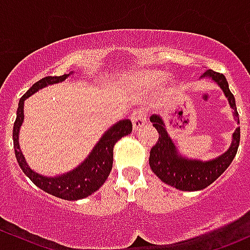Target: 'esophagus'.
<instances>
[{"mask_svg": "<svg viewBox=\"0 0 250 250\" xmlns=\"http://www.w3.org/2000/svg\"><path fill=\"white\" fill-rule=\"evenodd\" d=\"M132 122H133V129L138 130L141 127H144L146 123V115L141 110H137L132 116Z\"/></svg>", "mask_w": 250, "mask_h": 250, "instance_id": "obj_1", "label": "esophagus"}]
</instances>
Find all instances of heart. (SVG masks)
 <instances>
[{
	"label": "heart",
	"instance_id": "1",
	"mask_svg": "<svg viewBox=\"0 0 250 250\" xmlns=\"http://www.w3.org/2000/svg\"><path fill=\"white\" fill-rule=\"evenodd\" d=\"M165 74L158 70H140L130 76V80L140 88H152L161 82Z\"/></svg>",
	"mask_w": 250,
	"mask_h": 250
}]
</instances>
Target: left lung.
Wrapping results in <instances>:
<instances>
[{
    "instance_id": "1",
    "label": "left lung",
    "mask_w": 250,
    "mask_h": 250,
    "mask_svg": "<svg viewBox=\"0 0 250 250\" xmlns=\"http://www.w3.org/2000/svg\"><path fill=\"white\" fill-rule=\"evenodd\" d=\"M203 77L211 78L223 89L231 109L233 110L234 120L239 123L236 102L233 94L230 92L226 77L213 70H207L201 76V78ZM150 121L158 132V140L151 148L150 158H148L151 170L163 183L178 190L198 191L206 188L228 169L238 150L241 129L237 127L232 134V143L225 153L214 160L204 161V162L200 160H190L180 155L172 138L167 133L165 122L160 115H152Z\"/></svg>"
}]
</instances>
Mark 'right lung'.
Returning <instances> with one entry per match:
<instances>
[{"label": "right lung", "instance_id": "obj_1", "mask_svg": "<svg viewBox=\"0 0 250 250\" xmlns=\"http://www.w3.org/2000/svg\"><path fill=\"white\" fill-rule=\"evenodd\" d=\"M71 74L72 72L62 75V76L43 77L39 82L35 83L20 98L17 110V118L13 127V145L20 168L37 188L46 191L49 195L62 198V200L77 201L94 193L105 183L111 169H112L113 146L121 138L132 133L133 125L129 120H122L115 123L100 138L97 145L93 147L89 156L71 172L58 176H44L34 172L27 166L19 146V130L22 125V121H24V102L30 95L35 94L37 90L42 89L49 84L62 82Z\"/></svg>", "mask_w": 250, "mask_h": 250}]
</instances>
